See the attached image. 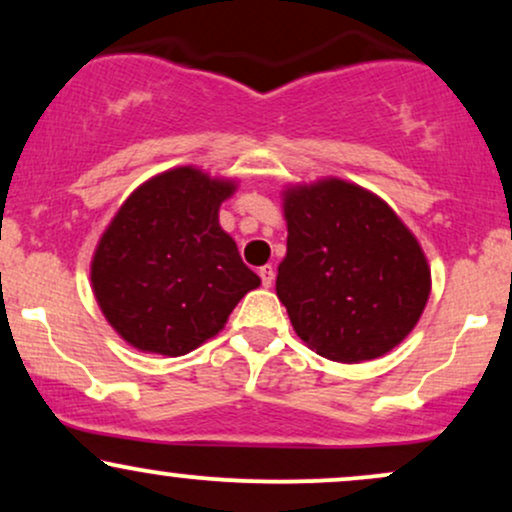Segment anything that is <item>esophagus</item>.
<instances>
[{"label":"esophagus","mask_w":512,"mask_h":512,"mask_svg":"<svg viewBox=\"0 0 512 512\" xmlns=\"http://www.w3.org/2000/svg\"><path fill=\"white\" fill-rule=\"evenodd\" d=\"M260 279H262L264 289H269V286L274 284V267H269V264H267V267H262L260 269Z\"/></svg>","instance_id":"obj_1"}]
</instances>
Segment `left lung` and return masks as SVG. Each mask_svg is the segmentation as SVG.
<instances>
[{
  "mask_svg": "<svg viewBox=\"0 0 512 512\" xmlns=\"http://www.w3.org/2000/svg\"><path fill=\"white\" fill-rule=\"evenodd\" d=\"M286 257L276 296L298 337L337 363L390 354L421 320L431 267L395 209L342 178L291 182L281 192Z\"/></svg>",
  "mask_w": 512,
  "mask_h": 512,
  "instance_id": "8db88e82",
  "label": "left lung"
}]
</instances>
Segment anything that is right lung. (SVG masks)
<instances>
[{"mask_svg": "<svg viewBox=\"0 0 512 512\" xmlns=\"http://www.w3.org/2000/svg\"><path fill=\"white\" fill-rule=\"evenodd\" d=\"M236 190L233 178L175 166L144 180L115 211L93 250L91 289L129 346L190 354L262 284L219 223L221 204Z\"/></svg>", "mask_w": 512, "mask_h": 512, "instance_id": "right-lung-1", "label": "right lung"}]
</instances>
